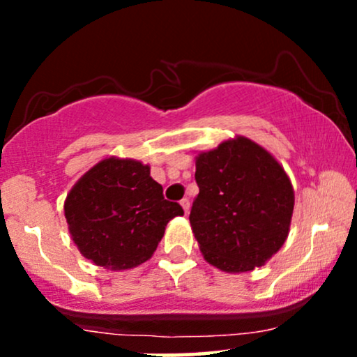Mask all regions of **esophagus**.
I'll return each instance as SVG.
<instances>
[{
  "label": "esophagus",
  "instance_id": "34e87169",
  "mask_svg": "<svg viewBox=\"0 0 357 357\" xmlns=\"http://www.w3.org/2000/svg\"><path fill=\"white\" fill-rule=\"evenodd\" d=\"M179 204H181L183 210H184V213H186V215H188V213H190V206H191V204H190V199H188V198H183L181 202H179Z\"/></svg>",
  "mask_w": 357,
  "mask_h": 357
}]
</instances>
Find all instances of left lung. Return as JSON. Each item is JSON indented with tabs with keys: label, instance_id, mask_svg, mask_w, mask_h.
Wrapping results in <instances>:
<instances>
[{
	"label": "left lung",
	"instance_id": "1",
	"mask_svg": "<svg viewBox=\"0 0 357 357\" xmlns=\"http://www.w3.org/2000/svg\"><path fill=\"white\" fill-rule=\"evenodd\" d=\"M190 223L204 260L228 273L261 267L289 236L294 188L278 161L236 136L196 155Z\"/></svg>",
	"mask_w": 357,
	"mask_h": 357
}]
</instances>
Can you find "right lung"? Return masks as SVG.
<instances>
[{"label": "right lung", "instance_id": "1", "mask_svg": "<svg viewBox=\"0 0 357 357\" xmlns=\"http://www.w3.org/2000/svg\"><path fill=\"white\" fill-rule=\"evenodd\" d=\"M73 243L92 264L129 270L153 257L166 225L184 215L167 202L151 167L116 155L102 159L73 184L63 204Z\"/></svg>", "mask_w": 357, "mask_h": 357}]
</instances>
